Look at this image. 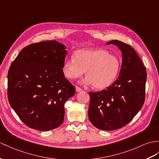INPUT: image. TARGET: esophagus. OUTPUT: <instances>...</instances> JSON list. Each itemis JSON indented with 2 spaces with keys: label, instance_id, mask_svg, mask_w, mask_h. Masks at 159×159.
<instances>
[{
  "label": "esophagus",
  "instance_id": "esophagus-1",
  "mask_svg": "<svg viewBox=\"0 0 159 159\" xmlns=\"http://www.w3.org/2000/svg\"><path fill=\"white\" fill-rule=\"evenodd\" d=\"M75 89H76V91H77V92H81V91H82V89L81 88H80L79 86H76V87H75Z\"/></svg>",
  "mask_w": 159,
  "mask_h": 159
}]
</instances>
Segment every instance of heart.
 Listing matches in <instances>:
<instances>
[{"label":"heart","mask_w":159,"mask_h":159,"mask_svg":"<svg viewBox=\"0 0 159 159\" xmlns=\"http://www.w3.org/2000/svg\"><path fill=\"white\" fill-rule=\"evenodd\" d=\"M121 61L113 54L102 49H81L74 53V59L64 61L63 71L69 80L82 77L85 71L86 82L98 90L110 86L117 78Z\"/></svg>","instance_id":"b5f03b06"}]
</instances>
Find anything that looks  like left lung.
I'll list each match as a JSON object with an SVG mask.
<instances>
[{"instance_id":"8db88e82","label":"left lung","mask_w":159,"mask_h":159,"mask_svg":"<svg viewBox=\"0 0 159 159\" xmlns=\"http://www.w3.org/2000/svg\"><path fill=\"white\" fill-rule=\"evenodd\" d=\"M107 44L118 46L122 64L118 78L107 89L90 92L88 117L96 128L111 131L125 126L145 101L146 70L132 46L119 40Z\"/></svg>"}]
</instances>
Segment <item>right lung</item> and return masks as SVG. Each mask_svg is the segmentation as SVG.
I'll list each match as a JSON object with an SVG mask.
<instances>
[{
	"label": "right lung",
	"instance_id": "1",
	"mask_svg": "<svg viewBox=\"0 0 159 159\" xmlns=\"http://www.w3.org/2000/svg\"><path fill=\"white\" fill-rule=\"evenodd\" d=\"M65 48L55 40L33 43L21 50L9 67V104L30 128L48 131L63 122L64 104L75 92L63 71Z\"/></svg>",
	"mask_w": 159,
	"mask_h": 159
}]
</instances>
